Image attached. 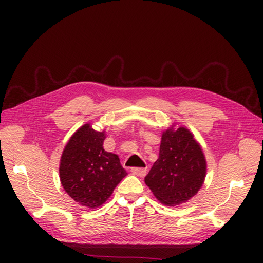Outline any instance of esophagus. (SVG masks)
<instances>
[{
  "label": "esophagus",
  "instance_id": "esophagus-1",
  "mask_svg": "<svg viewBox=\"0 0 263 263\" xmlns=\"http://www.w3.org/2000/svg\"><path fill=\"white\" fill-rule=\"evenodd\" d=\"M131 172H132L135 175H137V176L143 177L144 175L147 174V168H142V167H132Z\"/></svg>",
  "mask_w": 263,
  "mask_h": 263
}]
</instances>
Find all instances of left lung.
Wrapping results in <instances>:
<instances>
[{
  "instance_id": "1",
  "label": "left lung",
  "mask_w": 263,
  "mask_h": 263,
  "mask_svg": "<svg viewBox=\"0 0 263 263\" xmlns=\"http://www.w3.org/2000/svg\"><path fill=\"white\" fill-rule=\"evenodd\" d=\"M205 167L202 149L192 133L181 126L163 133L159 157L144 182L160 202L176 205L198 193L204 181Z\"/></svg>"
}]
</instances>
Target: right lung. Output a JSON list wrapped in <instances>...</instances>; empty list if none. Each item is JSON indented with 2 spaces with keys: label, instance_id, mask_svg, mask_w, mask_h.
I'll return each mask as SVG.
<instances>
[{
  "label": "right lung",
  "instance_id": "obj_1",
  "mask_svg": "<svg viewBox=\"0 0 263 263\" xmlns=\"http://www.w3.org/2000/svg\"><path fill=\"white\" fill-rule=\"evenodd\" d=\"M104 140V132L85 124L70 138L61 157L62 186L72 199L88 208L102 205L127 174L119 156L105 152Z\"/></svg>",
  "mask_w": 263,
  "mask_h": 263
}]
</instances>
